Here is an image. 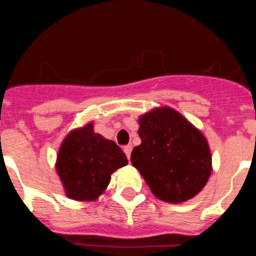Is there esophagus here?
<instances>
[{
  "instance_id": "esophagus-1",
  "label": "esophagus",
  "mask_w": 256,
  "mask_h": 256,
  "mask_svg": "<svg viewBox=\"0 0 256 256\" xmlns=\"http://www.w3.org/2000/svg\"><path fill=\"white\" fill-rule=\"evenodd\" d=\"M132 144H126V146H124V152H126V158H128V160H130V154H132Z\"/></svg>"
}]
</instances>
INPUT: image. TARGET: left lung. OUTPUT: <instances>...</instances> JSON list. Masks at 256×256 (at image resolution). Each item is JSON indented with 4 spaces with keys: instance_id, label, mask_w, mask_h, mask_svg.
I'll return each mask as SVG.
<instances>
[{
    "instance_id": "8db88e82",
    "label": "left lung",
    "mask_w": 256,
    "mask_h": 256,
    "mask_svg": "<svg viewBox=\"0 0 256 256\" xmlns=\"http://www.w3.org/2000/svg\"><path fill=\"white\" fill-rule=\"evenodd\" d=\"M141 144L130 162L160 200L180 204L204 188L212 174L205 136L174 108H155L138 118Z\"/></svg>"
}]
</instances>
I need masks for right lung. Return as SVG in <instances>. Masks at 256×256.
<instances>
[{"label":"right lung","mask_w":256,"mask_h":256,"mask_svg":"<svg viewBox=\"0 0 256 256\" xmlns=\"http://www.w3.org/2000/svg\"><path fill=\"white\" fill-rule=\"evenodd\" d=\"M126 164L122 148L94 133L91 122L68 133L58 148L55 166L68 198L94 201L108 186L112 174Z\"/></svg>","instance_id":"right-lung-1"}]
</instances>
